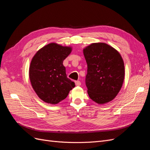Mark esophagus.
<instances>
[{"instance_id":"esophagus-1","label":"esophagus","mask_w":150,"mask_h":150,"mask_svg":"<svg viewBox=\"0 0 150 150\" xmlns=\"http://www.w3.org/2000/svg\"><path fill=\"white\" fill-rule=\"evenodd\" d=\"M75 84H76V86H81V82L80 81H75Z\"/></svg>"}]
</instances>
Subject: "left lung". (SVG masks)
I'll use <instances>...</instances> for the list:
<instances>
[{"instance_id": "1", "label": "left lung", "mask_w": 150, "mask_h": 150, "mask_svg": "<svg viewBox=\"0 0 150 150\" xmlns=\"http://www.w3.org/2000/svg\"><path fill=\"white\" fill-rule=\"evenodd\" d=\"M88 64L86 84L93 101L104 104L114 99L123 84L125 64L120 52L104 42L92 43L83 49Z\"/></svg>"}]
</instances>
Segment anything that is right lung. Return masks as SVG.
Listing matches in <instances>:
<instances>
[{"instance_id":"1","label":"right lung","mask_w":150,"mask_h":150,"mask_svg":"<svg viewBox=\"0 0 150 150\" xmlns=\"http://www.w3.org/2000/svg\"><path fill=\"white\" fill-rule=\"evenodd\" d=\"M72 49L71 46L51 42L40 48L32 59L29 79L36 94L44 102L58 104L75 86L67 78L62 64Z\"/></svg>"}]
</instances>
